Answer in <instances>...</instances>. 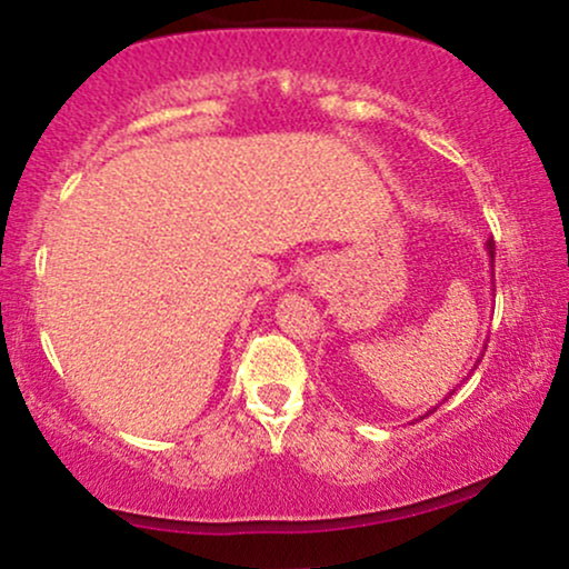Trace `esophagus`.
<instances>
[{
	"label": "esophagus",
	"instance_id": "34e87169",
	"mask_svg": "<svg viewBox=\"0 0 569 569\" xmlns=\"http://www.w3.org/2000/svg\"><path fill=\"white\" fill-rule=\"evenodd\" d=\"M316 278H318V276H316Z\"/></svg>",
	"mask_w": 569,
	"mask_h": 569
}]
</instances>
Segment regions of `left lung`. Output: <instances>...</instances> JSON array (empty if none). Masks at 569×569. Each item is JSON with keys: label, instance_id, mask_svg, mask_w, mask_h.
<instances>
[{"label": "left lung", "instance_id": "left-lung-1", "mask_svg": "<svg viewBox=\"0 0 569 569\" xmlns=\"http://www.w3.org/2000/svg\"><path fill=\"white\" fill-rule=\"evenodd\" d=\"M487 251H489V267H492V270H495V240H492V238H489V240H487ZM485 350H487V345H485ZM481 358H485V352H481V356H479V358H476L473 369H476V367H479V363H481ZM473 369H471V371H473ZM462 380H468V377H462ZM452 393H455V390H452ZM452 393H449V396H452ZM433 409H436V407H433ZM433 409H430V411H426V417H428V415H433Z\"/></svg>", "mask_w": 569, "mask_h": 569}]
</instances>
